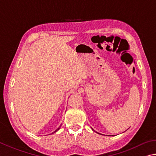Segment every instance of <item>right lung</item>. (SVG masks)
Here are the masks:
<instances>
[{"label":"right lung","instance_id":"1","mask_svg":"<svg viewBox=\"0 0 156 156\" xmlns=\"http://www.w3.org/2000/svg\"><path fill=\"white\" fill-rule=\"evenodd\" d=\"M59 128H60V127H58V129H56V130H55V132H54V133H55V132H56V131H58V129H59Z\"/></svg>","mask_w":156,"mask_h":156}]
</instances>
